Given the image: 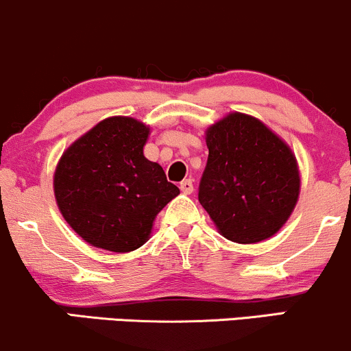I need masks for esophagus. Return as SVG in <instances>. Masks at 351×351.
<instances>
[{
  "mask_svg": "<svg viewBox=\"0 0 351 351\" xmlns=\"http://www.w3.org/2000/svg\"><path fill=\"white\" fill-rule=\"evenodd\" d=\"M180 191H182L184 193H192L193 192V180L192 179H185V180H182V182H180Z\"/></svg>",
  "mask_w": 351,
  "mask_h": 351,
  "instance_id": "esophagus-1",
  "label": "esophagus"
}]
</instances>
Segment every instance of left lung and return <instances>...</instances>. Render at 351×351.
Masks as SVG:
<instances>
[{
  "label": "left lung",
  "mask_w": 351,
  "mask_h": 351,
  "mask_svg": "<svg viewBox=\"0 0 351 351\" xmlns=\"http://www.w3.org/2000/svg\"><path fill=\"white\" fill-rule=\"evenodd\" d=\"M205 141L199 202L218 232L241 245L278 233L300 192L291 147L259 119L237 111L210 126Z\"/></svg>",
  "instance_id": "left-lung-1"
}]
</instances>
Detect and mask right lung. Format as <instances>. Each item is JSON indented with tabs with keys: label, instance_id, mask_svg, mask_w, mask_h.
Listing matches in <instances>:
<instances>
[{
	"label": "right lung",
	"instance_id": "right-lung-1",
	"mask_svg": "<svg viewBox=\"0 0 351 351\" xmlns=\"http://www.w3.org/2000/svg\"><path fill=\"white\" fill-rule=\"evenodd\" d=\"M149 126L111 117L62 154L53 193L73 232L97 248L128 253L149 238L158 213L179 195L162 167L144 158Z\"/></svg>",
	"mask_w": 351,
	"mask_h": 351
}]
</instances>
